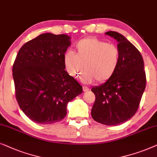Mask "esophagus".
Segmentation results:
<instances>
[{
  "instance_id": "obj_1",
  "label": "esophagus",
  "mask_w": 157,
  "mask_h": 157,
  "mask_svg": "<svg viewBox=\"0 0 157 157\" xmlns=\"http://www.w3.org/2000/svg\"><path fill=\"white\" fill-rule=\"evenodd\" d=\"M82 90H83V92H87L89 90V88L86 86H83L82 87Z\"/></svg>"
}]
</instances>
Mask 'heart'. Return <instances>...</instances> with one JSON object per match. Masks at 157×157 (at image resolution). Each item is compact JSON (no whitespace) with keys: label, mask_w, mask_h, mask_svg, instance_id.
Instances as JSON below:
<instances>
[{"label":"heart","mask_w":157,"mask_h":157,"mask_svg":"<svg viewBox=\"0 0 157 157\" xmlns=\"http://www.w3.org/2000/svg\"><path fill=\"white\" fill-rule=\"evenodd\" d=\"M76 49V53L70 50L63 56L64 65L71 77H78L85 69L81 80L90 84L96 80L106 82L116 73L121 59L116 45L96 38H86L77 43Z\"/></svg>","instance_id":"heart-1"}]
</instances>
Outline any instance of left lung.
I'll return each instance as SVG.
<instances>
[{
    "instance_id": "left-lung-1",
    "label": "left lung",
    "mask_w": 157,
    "mask_h": 157,
    "mask_svg": "<svg viewBox=\"0 0 157 157\" xmlns=\"http://www.w3.org/2000/svg\"><path fill=\"white\" fill-rule=\"evenodd\" d=\"M105 34L118 42L120 63L109 80L91 89L95 95L91 116L100 124L116 126L134 116L147 80L143 57L139 50L121 33L108 31Z\"/></svg>"
}]
</instances>
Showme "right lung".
<instances>
[{"label":"right lung","mask_w":157,"mask_h":157,"mask_svg":"<svg viewBox=\"0 0 157 157\" xmlns=\"http://www.w3.org/2000/svg\"><path fill=\"white\" fill-rule=\"evenodd\" d=\"M70 36L40 34L24 44L13 65L16 97L24 114L33 122L51 124L67 115L70 101L82 87L64 70L63 56Z\"/></svg>","instance_id":"add662e5"}]
</instances>
